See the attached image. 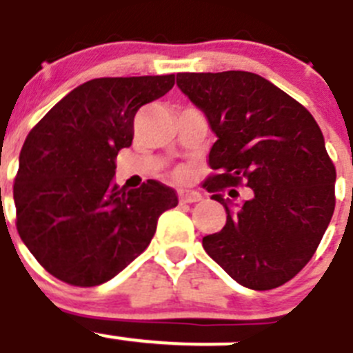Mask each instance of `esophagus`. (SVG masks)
<instances>
[{
  "label": "esophagus",
  "instance_id": "obj_1",
  "mask_svg": "<svg viewBox=\"0 0 353 353\" xmlns=\"http://www.w3.org/2000/svg\"><path fill=\"white\" fill-rule=\"evenodd\" d=\"M202 201V195L199 192H181L179 202L181 204H192V202Z\"/></svg>",
  "mask_w": 353,
  "mask_h": 353
}]
</instances>
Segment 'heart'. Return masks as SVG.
Listing matches in <instances>:
<instances>
[{
	"instance_id": "1",
	"label": "heart",
	"mask_w": 353,
	"mask_h": 353,
	"mask_svg": "<svg viewBox=\"0 0 353 353\" xmlns=\"http://www.w3.org/2000/svg\"><path fill=\"white\" fill-rule=\"evenodd\" d=\"M186 176H188V170H186V168H177L176 170L177 179H183V177H186Z\"/></svg>"
}]
</instances>
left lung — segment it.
<instances>
[{
    "label": "left lung",
    "instance_id": "1",
    "mask_svg": "<svg viewBox=\"0 0 353 353\" xmlns=\"http://www.w3.org/2000/svg\"><path fill=\"white\" fill-rule=\"evenodd\" d=\"M177 87L219 137L204 188L223 204L228 222L202 247L241 286H283L316 252L336 206V167L320 125L254 72H179ZM238 185L252 188L253 197L234 205Z\"/></svg>",
    "mask_w": 353,
    "mask_h": 353
}]
</instances>
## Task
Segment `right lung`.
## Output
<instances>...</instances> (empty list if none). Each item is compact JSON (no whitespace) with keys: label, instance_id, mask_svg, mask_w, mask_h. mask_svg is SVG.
<instances>
[{"label":"right lung","instance_id":"obj_1","mask_svg":"<svg viewBox=\"0 0 353 353\" xmlns=\"http://www.w3.org/2000/svg\"><path fill=\"white\" fill-rule=\"evenodd\" d=\"M174 83L176 74L90 79L28 133L14 179L15 225L53 277L79 288L106 283L149 247L159 214L177 206L159 181L125 192L113 179L137 112Z\"/></svg>","mask_w":353,"mask_h":353}]
</instances>
